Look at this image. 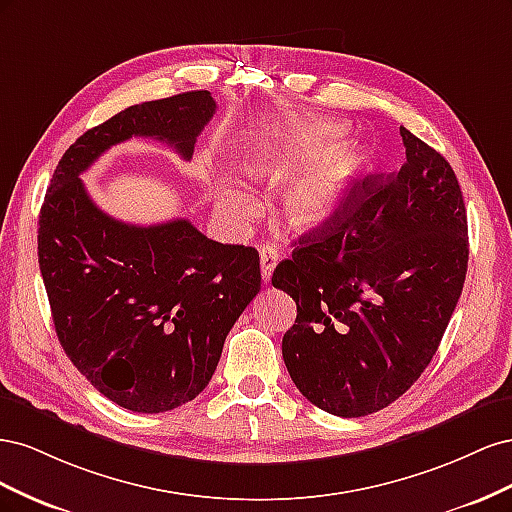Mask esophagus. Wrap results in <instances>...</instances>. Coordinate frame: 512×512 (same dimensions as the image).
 I'll list each match as a JSON object with an SVG mask.
<instances>
[{
    "instance_id": "obj_1",
    "label": "esophagus",
    "mask_w": 512,
    "mask_h": 512,
    "mask_svg": "<svg viewBox=\"0 0 512 512\" xmlns=\"http://www.w3.org/2000/svg\"><path fill=\"white\" fill-rule=\"evenodd\" d=\"M277 258H280V254H277V247H273V245L260 247V273H262V282H265V284L271 282V275H273V269L277 265Z\"/></svg>"
}]
</instances>
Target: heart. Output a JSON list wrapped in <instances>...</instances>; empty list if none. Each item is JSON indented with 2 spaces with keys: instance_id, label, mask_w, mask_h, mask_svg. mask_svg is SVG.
<instances>
[{
  "instance_id": "obj_1",
  "label": "heart",
  "mask_w": 512,
  "mask_h": 512,
  "mask_svg": "<svg viewBox=\"0 0 512 512\" xmlns=\"http://www.w3.org/2000/svg\"><path fill=\"white\" fill-rule=\"evenodd\" d=\"M344 134L342 123L320 121L256 130L239 143L245 173L254 179L280 183L298 175L282 198V215L290 228L314 230L327 224L365 175V149H335ZM218 209L230 220H245L254 213L256 200L243 188L224 183L218 190Z\"/></svg>"
}]
</instances>
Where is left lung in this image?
<instances>
[{"label":"left lung","mask_w":512,"mask_h":512,"mask_svg":"<svg viewBox=\"0 0 512 512\" xmlns=\"http://www.w3.org/2000/svg\"><path fill=\"white\" fill-rule=\"evenodd\" d=\"M399 134L404 166L356 183L271 277L297 303L282 339L292 382L344 418L386 408L421 378L466 282L459 181L436 149L404 126Z\"/></svg>","instance_id":"1"}]
</instances>
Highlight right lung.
I'll return each mask as SVG.
<instances>
[{
	"label": "right lung",
	"instance_id": "1",
	"mask_svg": "<svg viewBox=\"0 0 512 512\" xmlns=\"http://www.w3.org/2000/svg\"><path fill=\"white\" fill-rule=\"evenodd\" d=\"M215 108L209 91H185L87 130L59 160L40 209L38 262L59 344L104 397L132 412L173 410L205 389L228 331L260 292V258L188 220L119 222L89 198L81 173L132 136L190 160Z\"/></svg>",
	"mask_w": 512,
	"mask_h": 512
}]
</instances>
